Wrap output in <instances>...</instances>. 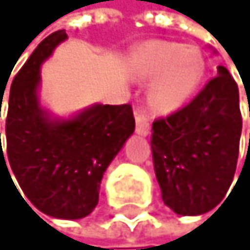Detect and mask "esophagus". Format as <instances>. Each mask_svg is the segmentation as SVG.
Wrapping results in <instances>:
<instances>
[{"mask_svg": "<svg viewBox=\"0 0 250 250\" xmlns=\"http://www.w3.org/2000/svg\"><path fill=\"white\" fill-rule=\"evenodd\" d=\"M136 132L141 136H148L150 132V123L147 114L142 111V108H136Z\"/></svg>", "mask_w": 250, "mask_h": 250, "instance_id": "1", "label": "esophagus"}]
</instances>
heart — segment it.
<instances>
[{
	"label": "heart",
	"instance_id": "heart-1",
	"mask_svg": "<svg viewBox=\"0 0 250 250\" xmlns=\"http://www.w3.org/2000/svg\"><path fill=\"white\" fill-rule=\"evenodd\" d=\"M205 62L195 46L153 40L131 56V71L141 81H152L148 103L158 113H173L188 102L204 76Z\"/></svg>",
	"mask_w": 250,
	"mask_h": 250
}]
</instances>
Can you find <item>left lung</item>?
<instances>
[{"instance_id":"left-lung-1","label":"left lung","mask_w":250,"mask_h":250,"mask_svg":"<svg viewBox=\"0 0 250 250\" xmlns=\"http://www.w3.org/2000/svg\"><path fill=\"white\" fill-rule=\"evenodd\" d=\"M243 118L225 66L189 105L153 121L152 155L162 199L178 215H202L225 199L236 173Z\"/></svg>"}]
</instances>
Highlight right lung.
<instances>
[{
	"instance_id": "obj_1",
	"label": "right lung",
	"mask_w": 250,
	"mask_h": 250,
	"mask_svg": "<svg viewBox=\"0 0 250 250\" xmlns=\"http://www.w3.org/2000/svg\"><path fill=\"white\" fill-rule=\"evenodd\" d=\"M66 38L64 30L48 35L16 74L6 102L4 152L0 132V168L14 173L42 213L79 220L97 207L103 174L136 121L131 105H93L69 119L51 118L40 106V67Z\"/></svg>"
}]
</instances>
